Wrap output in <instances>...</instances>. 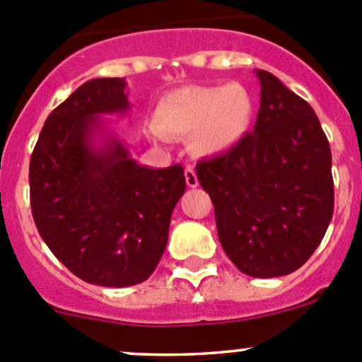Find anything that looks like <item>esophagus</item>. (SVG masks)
Masks as SVG:
<instances>
[{"label":"esophagus","mask_w":362,"mask_h":362,"mask_svg":"<svg viewBox=\"0 0 362 362\" xmlns=\"http://www.w3.org/2000/svg\"><path fill=\"white\" fill-rule=\"evenodd\" d=\"M185 182H187L189 187H198V177H196V171L194 168H185Z\"/></svg>","instance_id":"34e87169"}]
</instances>
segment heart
<instances>
[{
	"label": "heart",
	"instance_id": "1",
	"mask_svg": "<svg viewBox=\"0 0 362 362\" xmlns=\"http://www.w3.org/2000/svg\"><path fill=\"white\" fill-rule=\"evenodd\" d=\"M255 119L254 96L243 83L185 86L164 94L154 110L156 136H189L196 158H218L249 136Z\"/></svg>",
	"mask_w": 362,
	"mask_h": 362
}]
</instances>
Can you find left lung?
I'll return each instance as SVG.
<instances>
[{
    "label": "left lung",
    "instance_id": "1",
    "mask_svg": "<svg viewBox=\"0 0 362 362\" xmlns=\"http://www.w3.org/2000/svg\"><path fill=\"white\" fill-rule=\"evenodd\" d=\"M261 108L254 131L231 152L196 164L211 198L221 245L255 279L301 268L334 210L331 148L313 108L275 75L255 69Z\"/></svg>",
    "mask_w": 362,
    "mask_h": 362
}]
</instances>
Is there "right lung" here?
I'll use <instances>...</instances> for the list:
<instances>
[{
    "instance_id": "add662e5",
    "label": "right lung",
    "mask_w": 362,
    "mask_h": 362,
    "mask_svg": "<svg viewBox=\"0 0 362 362\" xmlns=\"http://www.w3.org/2000/svg\"><path fill=\"white\" fill-rule=\"evenodd\" d=\"M129 110L124 78H94L47 117L29 163L40 236L83 282L129 287L154 273L185 192L180 164L152 170L103 134L100 115Z\"/></svg>"
}]
</instances>
